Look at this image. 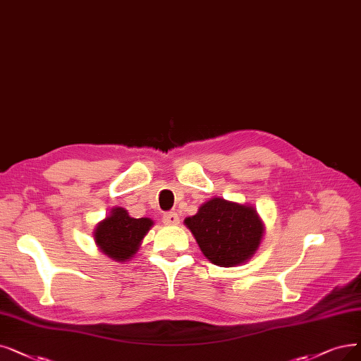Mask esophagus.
<instances>
[{
	"label": "esophagus",
	"instance_id": "1",
	"mask_svg": "<svg viewBox=\"0 0 361 361\" xmlns=\"http://www.w3.org/2000/svg\"><path fill=\"white\" fill-rule=\"evenodd\" d=\"M163 222L166 225H178L179 224V216L175 212H167L163 216Z\"/></svg>",
	"mask_w": 361,
	"mask_h": 361
}]
</instances>
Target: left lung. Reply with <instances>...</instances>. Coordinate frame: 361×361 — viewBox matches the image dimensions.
I'll list each match as a JSON object with an SVG mask.
<instances>
[{
    "label": "left lung",
    "instance_id": "1",
    "mask_svg": "<svg viewBox=\"0 0 361 361\" xmlns=\"http://www.w3.org/2000/svg\"><path fill=\"white\" fill-rule=\"evenodd\" d=\"M203 255L218 267H237L257 250L264 224L255 207L224 198L201 204L197 214L185 219Z\"/></svg>",
    "mask_w": 361,
    "mask_h": 361
}]
</instances>
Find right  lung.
Returning <instances> with one entry per match:
<instances>
[{
  "label": "right lung",
  "instance_id": "add662e5",
  "mask_svg": "<svg viewBox=\"0 0 361 361\" xmlns=\"http://www.w3.org/2000/svg\"><path fill=\"white\" fill-rule=\"evenodd\" d=\"M154 222L149 218H130L123 207H114L111 214L99 222L94 229L97 247L117 262H126L139 249Z\"/></svg>",
  "mask_w": 361,
  "mask_h": 361
}]
</instances>
